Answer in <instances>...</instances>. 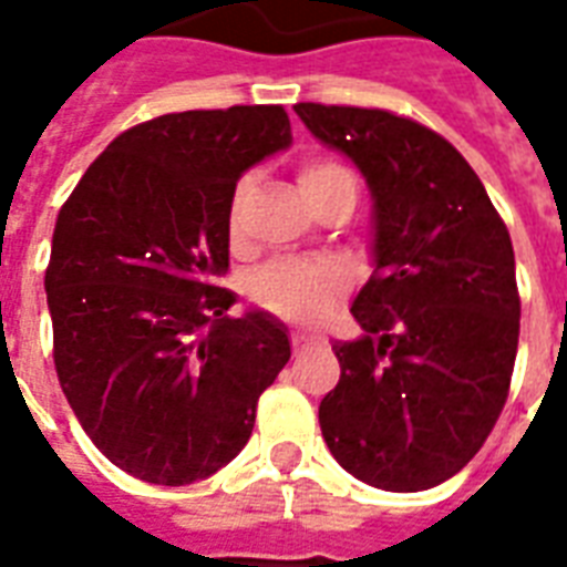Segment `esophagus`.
<instances>
[{"mask_svg": "<svg viewBox=\"0 0 567 567\" xmlns=\"http://www.w3.org/2000/svg\"><path fill=\"white\" fill-rule=\"evenodd\" d=\"M318 341V336H311V332H302V329H297L291 336V344H293V353H302V350H309L311 344Z\"/></svg>", "mask_w": 567, "mask_h": 567, "instance_id": "1", "label": "esophagus"}]
</instances>
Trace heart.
I'll list each match as a JSON object with an SVG mask.
<instances>
[{
  "instance_id": "obj_1",
  "label": "heart",
  "mask_w": 567,
  "mask_h": 567,
  "mask_svg": "<svg viewBox=\"0 0 567 567\" xmlns=\"http://www.w3.org/2000/svg\"><path fill=\"white\" fill-rule=\"evenodd\" d=\"M353 185V176L347 167L329 158H311L302 164L300 190L306 199H318L329 190ZM355 188V185H353ZM249 185L240 182L231 199V226L238 223V212ZM347 291L344 270L332 261H274L265 270H258L249 282V293L261 302L267 311L288 320H318L332 302Z\"/></svg>"
}]
</instances>
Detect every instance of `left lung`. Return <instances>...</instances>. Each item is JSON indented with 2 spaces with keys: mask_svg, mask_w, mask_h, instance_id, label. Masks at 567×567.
Instances as JSON below:
<instances>
[{
  "mask_svg": "<svg viewBox=\"0 0 567 567\" xmlns=\"http://www.w3.org/2000/svg\"><path fill=\"white\" fill-rule=\"evenodd\" d=\"M347 155L373 199V276L355 293V341L320 400L329 453L385 492L441 485L501 417L518 353L520 300L506 223L456 146L414 120L350 105H293Z\"/></svg>",
  "mask_w": 567,
  "mask_h": 567,
  "instance_id": "8db88e82",
  "label": "left lung"
}]
</instances>
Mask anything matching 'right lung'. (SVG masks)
I'll return each instance as SVG.
<instances>
[{"label":"right lung","mask_w":567,"mask_h":567,"mask_svg":"<svg viewBox=\"0 0 567 567\" xmlns=\"http://www.w3.org/2000/svg\"><path fill=\"white\" fill-rule=\"evenodd\" d=\"M291 146L282 105L164 114L114 137L58 214L47 267L55 371L126 474L190 485L238 456L291 341L226 311L235 185Z\"/></svg>","instance_id":"1"}]
</instances>
